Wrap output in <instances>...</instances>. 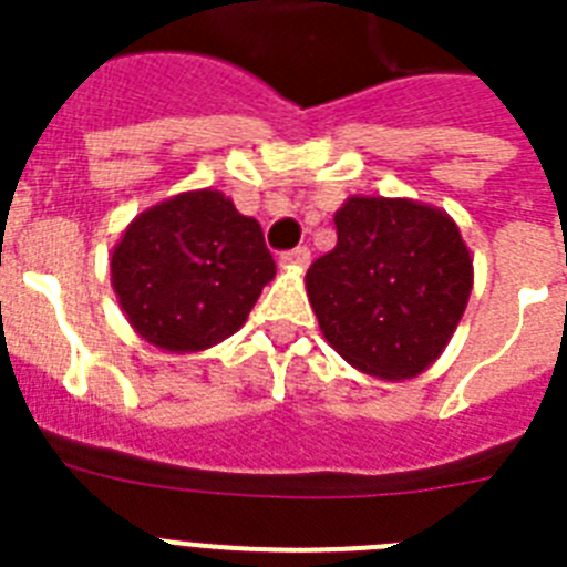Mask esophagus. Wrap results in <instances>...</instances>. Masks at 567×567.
Returning <instances> with one entry per match:
<instances>
[{"label": "esophagus", "instance_id": "obj_1", "mask_svg": "<svg viewBox=\"0 0 567 567\" xmlns=\"http://www.w3.org/2000/svg\"><path fill=\"white\" fill-rule=\"evenodd\" d=\"M309 261H311V252L306 247H293V249H288V252H282V256H279V265L293 267V270H302V267H309Z\"/></svg>", "mask_w": 567, "mask_h": 567}]
</instances>
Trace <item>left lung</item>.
Here are the masks:
<instances>
[{"label": "left lung", "instance_id": "left-lung-1", "mask_svg": "<svg viewBox=\"0 0 567 567\" xmlns=\"http://www.w3.org/2000/svg\"><path fill=\"white\" fill-rule=\"evenodd\" d=\"M336 229V249L306 274L320 332L359 371L417 377L447 347L474 288L458 226L414 199L350 196Z\"/></svg>", "mask_w": 567, "mask_h": 567}]
</instances>
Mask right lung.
<instances>
[{
  "label": "right lung",
  "mask_w": 567,
  "mask_h": 567,
  "mask_svg": "<svg viewBox=\"0 0 567 567\" xmlns=\"http://www.w3.org/2000/svg\"><path fill=\"white\" fill-rule=\"evenodd\" d=\"M276 276L261 226L220 190H188L146 208L111 252V285L141 338L199 353L235 336Z\"/></svg>",
  "instance_id": "add662e5"
}]
</instances>
